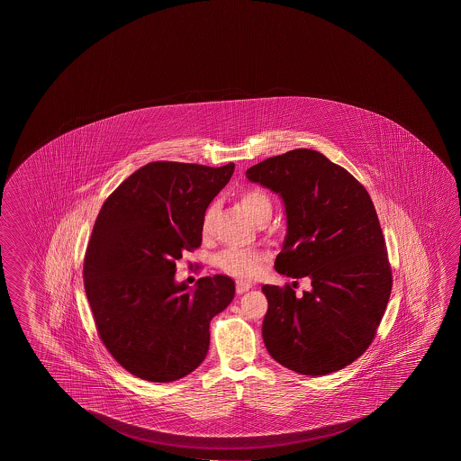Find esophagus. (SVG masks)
<instances>
[{
    "label": "esophagus",
    "mask_w": 461,
    "mask_h": 461,
    "mask_svg": "<svg viewBox=\"0 0 461 461\" xmlns=\"http://www.w3.org/2000/svg\"><path fill=\"white\" fill-rule=\"evenodd\" d=\"M250 289V285L248 283H236V293L238 294H244V293H248Z\"/></svg>",
    "instance_id": "34e87169"
}]
</instances>
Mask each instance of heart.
<instances>
[{
  "mask_svg": "<svg viewBox=\"0 0 461 461\" xmlns=\"http://www.w3.org/2000/svg\"><path fill=\"white\" fill-rule=\"evenodd\" d=\"M238 201L242 209L249 213L250 217L257 223H262L272 217L273 204L270 196L264 189L249 188L244 189L238 196ZM213 205H211L204 212L201 231L204 236L212 231V221H213ZM264 254L254 249H240V248H228L220 252L217 257V267L221 272L227 273L234 278H254L257 273L260 272V267L264 264Z\"/></svg>",
  "mask_w": 461,
  "mask_h": 461,
  "instance_id": "b5f03b06",
  "label": "heart"
}]
</instances>
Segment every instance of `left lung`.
Listing matches in <instances>:
<instances>
[{"mask_svg": "<svg viewBox=\"0 0 461 461\" xmlns=\"http://www.w3.org/2000/svg\"><path fill=\"white\" fill-rule=\"evenodd\" d=\"M278 193L287 234L275 270L312 279V289L262 287L268 310L265 346L289 370L321 376L355 362L370 348L393 289L384 236L368 191L321 152L265 158L246 172Z\"/></svg>", "mask_w": 461, "mask_h": 461, "instance_id": "left-lung-1", "label": "left lung"}]
</instances>
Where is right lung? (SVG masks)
<instances>
[{
    "label": "right lung",
    "mask_w": 461,
    "mask_h": 461,
    "mask_svg": "<svg viewBox=\"0 0 461 461\" xmlns=\"http://www.w3.org/2000/svg\"><path fill=\"white\" fill-rule=\"evenodd\" d=\"M234 172L223 167L149 162L113 189L85 252V293L99 339L122 368L151 383L196 370L209 350L212 318L233 301V279L175 283L176 260L203 242L212 199Z\"/></svg>",
    "instance_id": "right-lung-1"
}]
</instances>
